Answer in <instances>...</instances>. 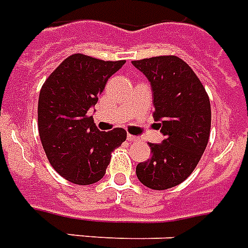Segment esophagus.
I'll return each mask as SVG.
<instances>
[{
  "instance_id": "34e87169",
  "label": "esophagus",
  "mask_w": 248,
  "mask_h": 248,
  "mask_svg": "<svg viewBox=\"0 0 248 248\" xmlns=\"http://www.w3.org/2000/svg\"><path fill=\"white\" fill-rule=\"evenodd\" d=\"M127 140H128V141H136V140H139V138H138V136L130 135V134H128V135H127Z\"/></svg>"
}]
</instances>
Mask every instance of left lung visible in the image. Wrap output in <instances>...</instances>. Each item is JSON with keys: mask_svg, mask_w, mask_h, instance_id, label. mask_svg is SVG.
<instances>
[{"mask_svg": "<svg viewBox=\"0 0 248 248\" xmlns=\"http://www.w3.org/2000/svg\"><path fill=\"white\" fill-rule=\"evenodd\" d=\"M132 65L151 82L153 117L165 135L162 143H149L152 157L136 166V176L148 188L165 190L193 172L207 147L210 99L192 68L177 56L134 60Z\"/></svg>", "mask_w": 248, "mask_h": 248, "instance_id": "8db88e82", "label": "left lung"}]
</instances>
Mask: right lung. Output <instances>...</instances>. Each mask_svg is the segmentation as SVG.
Masks as SVG:
<instances>
[{
  "instance_id": "obj_1",
  "label": "right lung",
  "mask_w": 248,
  "mask_h": 248,
  "mask_svg": "<svg viewBox=\"0 0 248 248\" xmlns=\"http://www.w3.org/2000/svg\"><path fill=\"white\" fill-rule=\"evenodd\" d=\"M82 54L68 56L45 81L38 97V131L48 162L73 184H93L105 175L110 153L126 140L124 128L101 132L90 109L122 65Z\"/></svg>"
}]
</instances>
